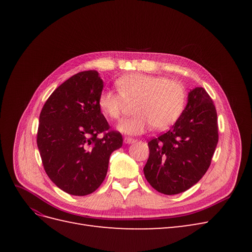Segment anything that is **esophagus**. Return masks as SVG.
Here are the masks:
<instances>
[{
    "mask_svg": "<svg viewBox=\"0 0 252 252\" xmlns=\"http://www.w3.org/2000/svg\"><path fill=\"white\" fill-rule=\"evenodd\" d=\"M124 142H125V144H131V143L135 142V140L132 139V138H128V136H126V138H124Z\"/></svg>",
    "mask_w": 252,
    "mask_h": 252,
    "instance_id": "obj_1",
    "label": "esophagus"
}]
</instances>
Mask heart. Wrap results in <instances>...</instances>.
Returning <instances> with one entry per match:
<instances>
[{"mask_svg":"<svg viewBox=\"0 0 252 252\" xmlns=\"http://www.w3.org/2000/svg\"><path fill=\"white\" fill-rule=\"evenodd\" d=\"M119 91L105 89L98 95V107L106 117L119 120L126 103H134V117L121 122L119 130L141 134L154 127L162 131L171 127L184 110L185 88L181 83L164 77L131 73L117 81Z\"/></svg>","mask_w":252,"mask_h":252,"instance_id":"heart-1","label":"heart"}]
</instances>
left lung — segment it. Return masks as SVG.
Here are the masks:
<instances>
[{"label": "left lung", "mask_w": 252, "mask_h": 252, "mask_svg": "<svg viewBox=\"0 0 252 252\" xmlns=\"http://www.w3.org/2000/svg\"><path fill=\"white\" fill-rule=\"evenodd\" d=\"M218 141L217 110L210 95L203 87L190 90L172 128L148 142L145 178L161 193L186 191L208 170Z\"/></svg>", "instance_id": "8db88e82"}]
</instances>
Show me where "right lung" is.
Listing matches in <instances>:
<instances>
[{
    "label": "right lung",
    "instance_id": "add662e5",
    "mask_svg": "<svg viewBox=\"0 0 252 252\" xmlns=\"http://www.w3.org/2000/svg\"><path fill=\"white\" fill-rule=\"evenodd\" d=\"M103 86L97 71L79 72L53 91L40 113L36 144L44 169L72 195L95 191L107 174L110 155L123 145L98 107ZM100 133L103 138H97Z\"/></svg>",
    "mask_w": 252,
    "mask_h": 252
}]
</instances>
